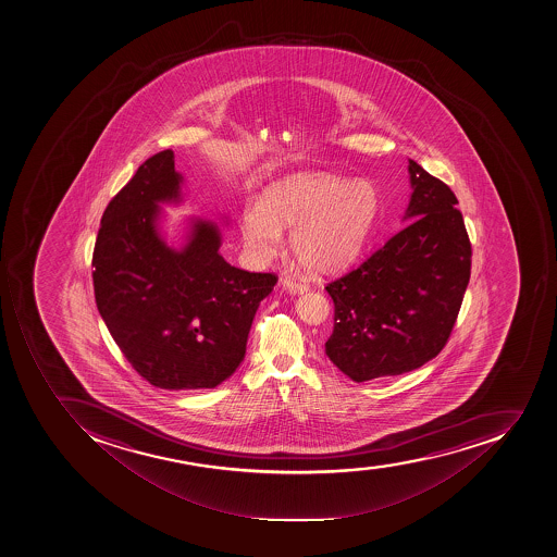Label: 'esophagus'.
I'll return each mask as SVG.
<instances>
[{
	"instance_id": "esophagus-1",
	"label": "esophagus",
	"mask_w": 557,
	"mask_h": 557,
	"mask_svg": "<svg viewBox=\"0 0 557 557\" xmlns=\"http://www.w3.org/2000/svg\"><path fill=\"white\" fill-rule=\"evenodd\" d=\"M281 285L285 286L286 290H290L292 294H304V292L309 290V285L306 281L292 276V274H285V276L281 277Z\"/></svg>"
}]
</instances>
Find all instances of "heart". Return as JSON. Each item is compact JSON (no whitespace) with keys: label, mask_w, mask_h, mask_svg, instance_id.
Segmentation results:
<instances>
[{"label":"heart","mask_w":557,"mask_h":557,"mask_svg":"<svg viewBox=\"0 0 557 557\" xmlns=\"http://www.w3.org/2000/svg\"><path fill=\"white\" fill-rule=\"evenodd\" d=\"M376 209V191L369 183L299 174L274 184L262 206L246 209L240 232L249 257L265 262L280 248L281 231L292 228L295 258L309 271L329 274L359 257Z\"/></svg>","instance_id":"obj_1"}]
</instances>
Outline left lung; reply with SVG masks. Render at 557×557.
Returning a JSON list of instances; mask_svg holds the SVG:
<instances>
[{
    "label": "left lung",
    "instance_id": "obj_1",
    "mask_svg": "<svg viewBox=\"0 0 557 557\" xmlns=\"http://www.w3.org/2000/svg\"><path fill=\"white\" fill-rule=\"evenodd\" d=\"M413 221L357 269L326 283L334 331L326 357L354 382L397 376L434 359L450 339L471 276L459 200L409 160Z\"/></svg>",
    "mask_w": 557,
    "mask_h": 557
}]
</instances>
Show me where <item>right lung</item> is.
<instances>
[{
	"label": "right lung",
	"mask_w": 557,
	"mask_h": 557,
	"mask_svg": "<svg viewBox=\"0 0 557 557\" xmlns=\"http://www.w3.org/2000/svg\"><path fill=\"white\" fill-rule=\"evenodd\" d=\"M174 151L138 166L112 198L92 249L95 300L125 359L166 391L214 388L239 368L258 306L277 283L218 253L216 226L198 221L188 246L158 237V202L180 197Z\"/></svg>",
	"instance_id": "add662e5"
}]
</instances>
